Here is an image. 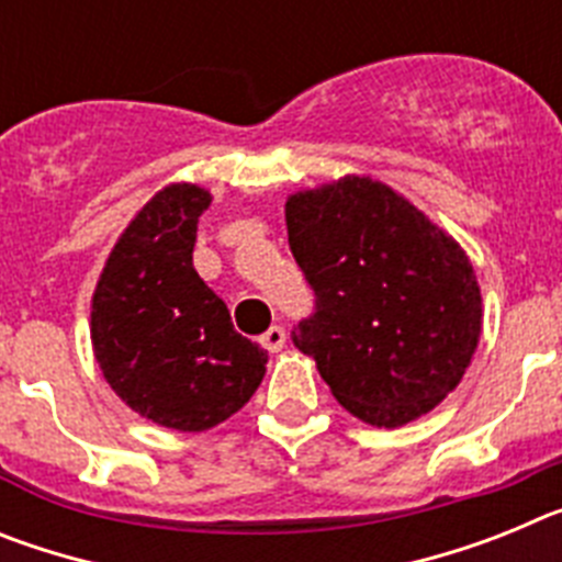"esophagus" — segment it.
I'll use <instances>...</instances> for the list:
<instances>
[{
  "label": "esophagus",
  "mask_w": 562,
  "mask_h": 562,
  "mask_svg": "<svg viewBox=\"0 0 562 562\" xmlns=\"http://www.w3.org/2000/svg\"><path fill=\"white\" fill-rule=\"evenodd\" d=\"M284 342H286L284 326H270V329H267L265 335H261V346H265L267 351H272V355L284 349Z\"/></svg>",
  "instance_id": "1"
}]
</instances>
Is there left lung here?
Returning a JSON list of instances; mask_svg holds the SVG:
<instances>
[{
	"mask_svg": "<svg viewBox=\"0 0 562 562\" xmlns=\"http://www.w3.org/2000/svg\"><path fill=\"white\" fill-rule=\"evenodd\" d=\"M284 216L317 297L292 342L315 357L331 396L376 428L434 411L479 349L470 256L414 202L357 173L290 193Z\"/></svg>",
	"mask_w": 562,
	"mask_h": 562,
	"instance_id": "1",
	"label": "left lung"
}]
</instances>
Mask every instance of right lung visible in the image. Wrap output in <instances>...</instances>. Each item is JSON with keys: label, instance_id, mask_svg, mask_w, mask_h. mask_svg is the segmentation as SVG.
Here are the masks:
<instances>
[{"label": "right lung", "instance_id": "1", "mask_svg": "<svg viewBox=\"0 0 562 562\" xmlns=\"http://www.w3.org/2000/svg\"><path fill=\"white\" fill-rule=\"evenodd\" d=\"M196 182H171L134 213L92 292L89 337L109 389L160 428L202 434L231 419L265 380L267 351L193 270Z\"/></svg>", "mask_w": 562, "mask_h": 562}]
</instances>
